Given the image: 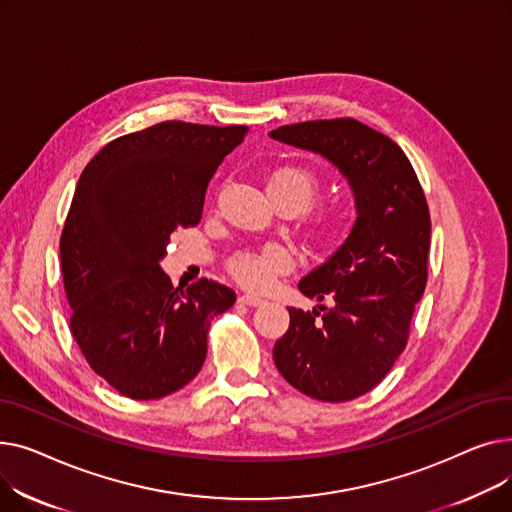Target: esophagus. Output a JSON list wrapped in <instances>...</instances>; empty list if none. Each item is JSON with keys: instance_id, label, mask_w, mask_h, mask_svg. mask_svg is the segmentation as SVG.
<instances>
[{"instance_id": "1", "label": "esophagus", "mask_w": 512, "mask_h": 512, "mask_svg": "<svg viewBox=\"0 0 512 512\" xmlns=\"http://www.w3.org/2000/svg\"><path fill=\"white\" fill-rule=\"evenodd\" d=\"M238 301H240L242 305H251V307H255V305H261L265 299H263V297H259V294H255V292H242Z\"/></svg>"}]
</instances>
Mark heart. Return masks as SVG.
<instances>
[{
	"label": "heart",
	"instance_id": "heart-1",
	"mask_svg": "<svg viewBox=\"0 0 512 512\" xmlns=\"http://www.w3.org/2000/svg\"><path fill=\"white\" fill-rule=\"evenodd\" d=\"M265 188L278 207H288L290 211H303L315 203L321 193L319 176L299 164H284L274 168L265 178ZM353 220V209L344 201H334L309 209L307 226L317 245H330L338 240ZM294 265V253L280 245V242H267L259 249L238 251L230 257V274L251 288H267L272 282L290 272Z\"/></svg>",
	"mask_w": 512,
	"mask_h": 512
}]
</instances>
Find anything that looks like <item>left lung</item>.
I'll use <instances>...</instances> for the list:
<instances>
[{
	"instance_id": "obj_1",
	"label": "left lung",
	"mask_w": 512,
	"mask_h": 512,
	"mask_svg": "<svg viewBox=\"0 0 512 512\" xmlns=\"http://www.w3.org/2000/svg\"><path fill=\"white\" fill-rule=\"evenodd\" d=\"M270 137L328 157L355 191L351 236L299 282L305 297L332 305L288 307V332L274 346L290 386L324 402L353 400L378 386L407 346L427 284L425 193L405 151L355 118L280 126Z\"/></svg>"
}]
</instances>
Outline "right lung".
<instances>
[{"mask_svg": "<svg viewBox=\"0 0 512 512\" xmlns=\"http://www.w3.org/2000/svg\"><path fill=\"white\" fill-rule=\"evenodd\" d=\"M247 126L180 120L107 143L83 170L60 238L70 332L97 375L132 400L191 382L232 288L201 278L186 290L161 272L170 236L201 222L205 191Z\"/></svg>", "mask_w": 512, "mask_h": 512, "instance_id": "right-lung-1", "label": "right lung"}]
</instances>
